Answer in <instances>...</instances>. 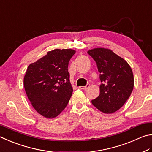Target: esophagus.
Returning <instances> with one entry per match:
<instances>
[{
  "label": "esophagus",
  "mask_w": 152,
  "mask_h": 152,
  "mask_svg": "<svg viewBox=\"0 0 152 152\" xmlns=\"http://www.w3.org/2000/svg\"><path fill=\"white\" fill-rule=\"evenodd\" d=\"M89 86H90V84L88 83V84H87L86 86H80V87H79V88L80 89H82V90H86L87 88H89Z\"/></svg>",
  "instance_id": "obj_1"
}]
</instances>
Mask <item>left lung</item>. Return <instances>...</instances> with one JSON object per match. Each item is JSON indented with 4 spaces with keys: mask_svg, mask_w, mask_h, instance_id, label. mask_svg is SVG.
<instances>
[{
    "mask_svg": "<svg viewBox=\"0 0 152 152\" xmlns=\"http://www.w3.org/2000/svg\"><path fill=\"white\" fill-rule=\"evenodd\" d=\"M96 62L102 84L100 94L92 104L105 113L119 110L134 89V75L129 64L110 49L96 48L87 51Z\"/></svg>",
    "mask_w": 152,
    "mask_h": 152,
    "instance_id": "left-lung-1",
    "label": "left lung"
}]
</instances>
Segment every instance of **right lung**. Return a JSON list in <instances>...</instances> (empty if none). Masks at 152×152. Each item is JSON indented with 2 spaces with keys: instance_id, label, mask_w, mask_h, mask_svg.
Returning a JSON list of instances; mask_svg holds the SVG:
<instances>
[{
  "instance_id": "right-lung-1",
  "label": "right lung",
  "mask_w": 152,
  "mask_h": 152,
  "mask_svg": "<svg viewBox=\"0 0 152 152\" xmlns=\"http://www.w3.org/2000/svg\"><path fill=\"white\" fill-rule=\"evenodd\" d=\"M73 49H55L28 66L24 77L26 95L34 110L46 118L64 110L73 93L68 65Z\"/></svg>"
}]
</instances>
